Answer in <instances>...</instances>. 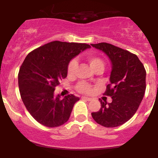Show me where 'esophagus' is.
Instances as JSON below:
<instances>
[{
  "label": "esophagus",
  "mask_w": 158,
  "mask_h": 158,
  "mask_svg": "<svg viewBox=\"0 0 158 158\" xmlns=\"http://www.w3.org/2000/svg\"><path fill=\"white\" fill-rule=\"evenodd\" d=\"M81 99H86L87 101H91V100H92V98L87 97H81Z\"/></svg>",
  "instance_id": "1"
}]
</instances>
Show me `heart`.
<instances>
[{
	"label": "heart",
	"instance_id": "b5f03b06",
	"mask_svg": "<svg viewBox=\"0 0 158 158\" xmlns=\"http://www.w3.org/2000/svg\"><path fill=\"white\" fill-rule=\"evenodd\" d=\"M88 61L89 62L92 68L94 70H97L99 68H103L104 69V62H103L102 59H100L99 57L96 56H88ZM78 68V62L77 59H72L69 62L68 66V73L69 75H73L77 72ZM76 88L79 92L82 94H90L93 90L92 86L89 83L86 82L85 81H81L78 82V84L76 86Z\"/></svg>",
	"mask_w": 158,
	"mask_h": 158
}]
</instances>
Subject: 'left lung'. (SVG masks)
<instances>
[{
	"instance_id": "left-lung-1",
	"label": "left lung",
	"mask_w": 158,
	"mask_h": 158,
	"mask_svg": "<svg viewBox=\"0 0 158 158\" xmlns=\"http://www.w3.org/2000/svg\"><path fill=\"white\" fill-rule=\"evenodd\" d=\"M102 50L112 63L110 83L104 95L110 97L112 102L99 99L101 108L91 113L98 124L113 128L129 120L138 109L146 90V72L143 63L135 54L108 43L91 44Z\"/></svg>"
}]
</instances>
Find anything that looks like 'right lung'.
<instances>
[{
    "label": "right lung",
    "instance_id": "add662e5",
    "mask_svg": "<svg viewBox=\"0 0 158 158\" xmlns=\"http://www.w3.org/2000/svg\"><path fill=\"white\" fill-rule=\"evenodd\" d=\"M89 44L55 41L39 47L27 56L19 73V87L23 104L37 122L54 128L70 118L79 99L73 94L54 97L56 87L68 75L70 61Z\"/></svg>",
    "mask_w": 158,
    "mask_h": 158
}]
</instances>
